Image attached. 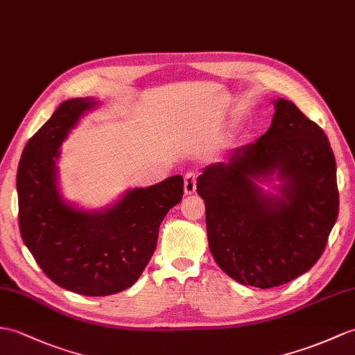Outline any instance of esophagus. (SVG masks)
<instances>
[{"instance_id": "esophagus-1", "label": "esophagus", "mask_w": 355, "mask_h": 355, "mask_svg": "<svg viewBox=\"0 0 355 355\" xmlns=\"http://www.w3.org/2000/svg\"><path fill=\"white\" fill-rule=\"evenodd\" d=\"M196 191V174L195 172H187L184 175V193L192 195Z\"/></svg>"}]
</instances>
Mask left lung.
<instances>
[{
  "instance_id": "8db88e82",
  "label": "left lung",
  "mask_w": 355,
  "mask_h": 355,
  "mask_svg": "<svg viewBox=\"0 0 355 355\" xmlns=\"http://www.w3.org/2000/svg\"><path fill=\"white\" fill-rule=\"evenodd\" d=\"M265 135L209 164L196 191L205 202L218 266L245 286L292 282L322 255L339 213L336 160L328 139L292 101L278 98ZM275 176L266 193L259 184Z\"/></svg>"
}]
</instances>
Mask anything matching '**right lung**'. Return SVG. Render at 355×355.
Returning <instances> with one entry per match:
<instances>
[{"label":"right lung","instance_id":"right-lung-1","mask_svg":"<svg viewBox=\"0 0 355 355\" xmlns=\"http://www.w3.org/2000/svg\"><path fill=\"white\" fill-rule=\"evenodd\" d=\"M95 98L62 103L21 155L16 189L22 241L45 275L66 291L107 296L133 286L157 246L166 213L183 198L184 181L172 175L123 192L105 209L85 210L63 200L60 146Z\"/></svg>","mask_w":355,"mask_h":355}]
</instances>
